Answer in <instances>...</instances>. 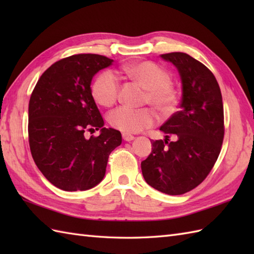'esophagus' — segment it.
Listing matches in <instances>:
<instances>
[{"mask_svg":"<svg viewBox=\"0 0 254 254\" xmlns=\"http://www.w3.org/2000/svg\"><path fill=\"white\" fill-rule=\"evenodd\" d=\"M122 137H123L124 141H127V142H131V141H133L134 138H135L133 135H130V134H126V133L122 134Z\"/></svg>","mask_w":254,"mask_h":254,"instance_id":"1","label":"esophagus"}]
</instances>
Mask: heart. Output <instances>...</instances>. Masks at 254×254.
Returning a JSON list of instances; mask_svg holds the SVG:
<instances>
[{
	"instance_id": "b5f03b06",
	"label": "heart",
	"mask_w": 254,
	"mask_h": 254,
	"mask_svg": "<svg viewBox=\"0 0 254 254\" xmlns=\"http://www.w3.org/2000/svg\"><path fill=\"white\" fill-rule=\"evenodd\" d=\"M121 72L145 88L144 102L150 104L161 115L169 116L175 111L179 91L170 82L169 72L158 64L150 61L128 63L121 67ZM120 93V80L110 69H105L97 75L91 85V95L97 104L110 107L116 104ZM158 118L150 108L134 109L119 107L108 116L110 126L124 133H137L154 127Z\"/></svg>"
}]
</instances>
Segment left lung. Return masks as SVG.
I'll return each mask as SVG.
<instances>
[{
    "label": "left lung",
    "instance_id": "1",
    "mask_svg": "<svg viewBox=\"0 0 254 254\" xmlns=\"http://www.w3.org/2000/svg\"><path fill=\"white\" fill-rule=\"evenodd\" d=\"M160 57L178 68L182 99L180 110L160 127L165 139L152 142V153L141 168L150 187L180 195L202 183L218 158L225 133L223 98L214 74L203 63L183 52Z\"/></svg>",
    "mask_w": 254,
    "mask_h": 254
}]
</instances>
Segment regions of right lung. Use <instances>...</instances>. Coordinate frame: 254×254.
I'll return each instance as SVG.
<instances>
[{"label": "right lung", "mask_w": 254, "mask_h": 254, "mask_svg": "<svg viewBox=\"0 0 254 254\" xmlns=\"http://www.w3.org/2000/svg\"><path fill=\"white\" fill-rule=\"evenodd\" d=\"M113 60L75 55L53 63L35 86L28 108L30 152L48 181L64 191H85L104 179L108 158L121 133L104 127L91 95L94 75ZM101 135L84 137L86 130Z\"/></svg>", "instance_id": "add662e5"}]
</instances>
